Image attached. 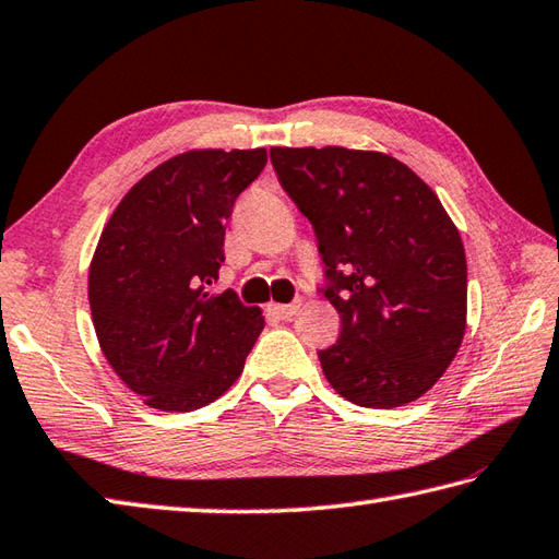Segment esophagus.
I'll return each mask as SVG.
<instances>
[{
	"label": "esophagus",
	"instance_id": "esophagus-1",
	"mask_svg": "<svg viewBox=\"0 0 559 559\" xmlns=\"http://www.w3.org/2000/svg\"><path fill=\"white\" fill-rule=\"evenodd\" d=\"M298 310H300V300L286 302V305H271V312L281 317V320H288V317H293Z\"/></svg>",
	"mask_w": 559,
	"mask_h": 559
}]
</instances>
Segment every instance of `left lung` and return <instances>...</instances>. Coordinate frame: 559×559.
Here are the masks:
<instances>
[{
	"mask_svg": "<svg viewBox=\"0 0 559 559\" xmlns=\"http://www.w3.org/2000/svg\"><path fill=\"white\" fill-rule=\"evenodd\" d=\"M271 162L312 223L342 317L336 344L317 352L324 378L358 407L419 400L467 326L465 247L439 195L376 150L271 147Z\"/></svg>",
	"mask_w": 559,
	"mask_h": 559,
	"instance_id": "8db88e82",
	"label": "left lung"
}]
</instances>
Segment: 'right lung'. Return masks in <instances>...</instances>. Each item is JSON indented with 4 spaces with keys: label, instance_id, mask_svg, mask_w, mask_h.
I'll list each match as a JSON object with an SVG mask.
<instances>
[{
    "label": "right lung",
    "instance_id": "obj_1",
    "mask_svg": "<svg viewBox=\"0 0 559 559\" xmlns=\"http://www.w3.org/2000/svg\"><path fill=\"white\" fill-rule=\"evenodd\" d=\"M266 150H189L147 171L104 225L90 308L114 373L159 412H193L233 388L264 330L259 308L211 293L237 195Z\"/></svg>",
    "mask_w": 559,
    "mask_h": 559
}]
</instances>
